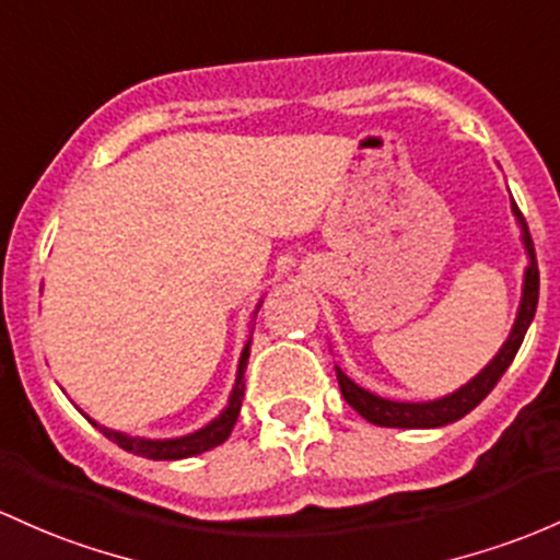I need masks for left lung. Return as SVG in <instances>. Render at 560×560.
I'll list each match as a JSON object with an SVG mask.
<instances>
[{"mask_svg":"<svg viewBox=\"0 0 560 560\" xmlns=\"http://www.w3.org/2000/svg\"><path fill=\"white\" fill-rule=\"evenodd\" d=\"M510 210L515 214V223L521 229V244L526 249V260L529 266L524 268V287H521V303L518 313H515V322L510 327L508 340L502 342V348L497 350L494 359L483 366L476 377H470L468 383L459 385L457 390L446 393V396L433 398V401H393V398H383L377 393L361 388L359 383L348 377L340 366L337 370V383H340L342 398L364 417L366 422L380 428H441L450 425V422L463 420L468 411H472L483 398L489 396L491 388L500 383V377L505 370L513 364L515 353H518L521 342H524L526 329L532 327V318L537 313V300H539V268H537V255H534V244L526 229V220L521 214L515 201H510Z\"/></svg>","mask_w":560,"mask_h":560,"instance_id":"obj_1","label":"left lung"}]
</instances>
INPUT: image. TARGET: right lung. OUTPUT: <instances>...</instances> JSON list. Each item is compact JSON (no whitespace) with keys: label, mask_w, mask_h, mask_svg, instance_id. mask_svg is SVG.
Segmentation results:
<instances>
[{"label":"right lung","mask_w":560,"mask_h":560,"mask_svg":"<svg viewBox=\"0 0 560 560\" xmlns=\"http://www.w3.org/2000/svg\"><path fill=\"white\" fill-rule=\"evenodd\" d=\"M262 300L257 303L255 313L260 311ZM252 313V316H255ZM255 329V327H252ZM249 346H252V331H249V340L244 342L242 348V355H238V370H236V380H233V390L229 396V404H225L223 411H220L214 420L207 422L205 428L194 430V433H186V435H177V439H143V435H130V433H121V430H110L106 425H101V422H95L92 417L88 420L101 430L103 435H106L108 441H114V444H119L125 452H132L138 454V457H145V459H186V457H196V454L201 452H210L214 446L223 444L225 439L231 435L233 425H236L238 420V409H242V398H244V370H247V361H249Z\"/></svg>","instance_id":"add662e5"}]
</instances>
